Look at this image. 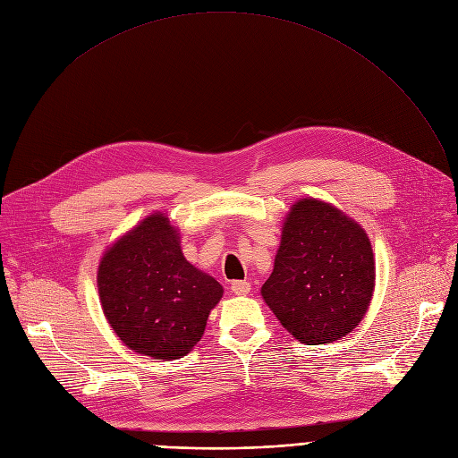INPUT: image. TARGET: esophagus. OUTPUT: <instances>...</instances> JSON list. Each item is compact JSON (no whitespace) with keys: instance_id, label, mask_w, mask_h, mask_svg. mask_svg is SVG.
I'll use <instances>...</instances> for the list:
<instances>
[{"instance_id":"34e87169","label":"esophagus","mask_w":458,"mask_h":458,"mask_svg":"<svg viewBox=\"0 0 458 458\" xmlns=\"http://www.w3.org/2000/svg\"><path fill=\"white\" fill-rule=\"evenodd\" d=\"M231 291H233L236 296H246V294H250V291H251V283H250V281H233V283H231Z\"/></svg>"}]
</instances>
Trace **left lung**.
<instances>
[{
    "label": "left lung",
    "mask_w": 458,
    "mask_h": 458,
    "mask_svg": "<svg viewBox=\"0 0 458 458\" xmlns=\"http://www.w3.org/2000/svg\"><path fill=\"white\" fill-rule=\"evenodd\" d=\"M375 277L365 229L332 203L303 198L283 220L274 270L260 296L300 343L324 344L361 322Z\"/></svg>",
    "instance_id": "obj_1"
}]
</instances>
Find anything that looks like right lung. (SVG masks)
Returning a JSON list of instances; mask_svg holds the SVG:
<instances>
[{"instance_id": "add662e5", "label": "right lung", "mask_w": 458, "mask_h": 458, "mask_svg": "<svg viewBox=\"0 0 458 458\" xmlns=\"http://www.w3.org/2000/svg\"><path fill=\"white\" fill-rule=\"evenodd\" d=\"M97 285L104 317L138 354L179 360L205 334L224 287L188 263L181 233L167 214L155 212L107 248Z\"/></svg>"}]
</instances>
